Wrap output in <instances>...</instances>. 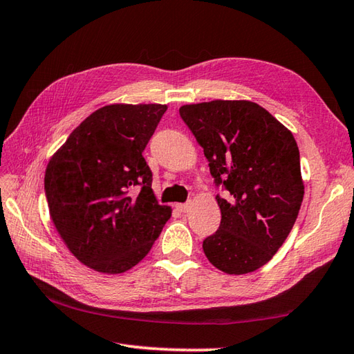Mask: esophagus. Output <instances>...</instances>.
Instances as JSON below:
<instances>
[{
  "label": "esophagus",
  "mask_w": 354,
  "mask_h": 354,
  "mask_svg": "<svg viewBox=\"0 0 354 354\" xmlns=\"http://www.w3.org/2000/svg\"><path fill=\"white\" fill-rule=\"evenodd\" d=\"M176 208H178V211H180V212H188L192 209V202H187V203H178L176 205Z\"/></svg>",
  "instance_id": "34e87169"
}]
</instances>
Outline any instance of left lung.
Masks as SVG:
<instances>
[{
    "label": "left lung",
    "instance_id": "obj_1",
    "mask_svg": "<svg viewBox=\"0 0 354 354\" xmlns=\"http://www.w3.org/2000/svg\"><path fill=\"white\" fill-rule=\"evenodd\" d=\"M183 120L203 147L216 185L221 221L205 238L203 252L216 268L245 274L266 266L290 235L305 185L291 131L252 101L183 105Z\"/></svg>",
    "mask_w": 354,
    "mask_h": 354
}]
</instances>
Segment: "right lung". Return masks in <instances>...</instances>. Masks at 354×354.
Here are the masks:
<instances>
[{
	"mask_svg": "<svg viewBox=\"0 0 354 354\" xmlns=\"http://www.w3.org/2000/svg\"><path fill=\"white\" fill-rule=\"evenodd\" d=\"M166 110L162 104L105 105L81 122L48 162L49 216L88 268L125 273L149 253L171 216L153 194L142 155ZM138 187V195L130 193Z\"/></svg>",
	"mask_w": 354,
	"mask_h": 354,
	"instance_id": "add662e5",
	"label": "right lung"
}]
</instances>
